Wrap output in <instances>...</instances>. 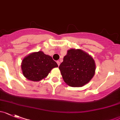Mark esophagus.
<instances>
[{
    "instance_id": "34e87169",
    "label": "esophagus",
    "mask_w": 120,
    "mask_h": 120,
    "mask_svg": "<svg viewBox=\"0 0 120 120\" xmlns=\"http://www.w3.org/2000/svg\"><path fill=\"white\" fill-rule=\"evenodd\" d=\"M57 64H58V66H60V61H57Z\"/></svg>"
}]
</instances>
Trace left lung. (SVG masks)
I'll return each instance as SVG.
<instances>
[{"label": "left lung", "instance_id": "obj_1", "mask_svg": "<svg viewBox=\"0 0 120 120\" xmlns=\"http://www.w3.org/2000/svg\"><path fill=\"white\" fill-rule=\"evenodd\" d=\"M60 69L64 81L72 87H81L94 76L96 65L92 57L81 49H71L60 64Z\"/></svg>", "mask_w": 120, "mask_h": 120}]
</instances>
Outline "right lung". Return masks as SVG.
Masks as SVG:
<instances>
[{
    "instance_id": "add662e5",
    "label": "right lung",
    "mask_w": 120,
    "mask_h": 120,
    "mask_svg": "<svg viewBox=\"0 0 120 120\" xmlns=\"http://www.w3.org/2000/svg\"><path fill=\"white\" fill-rule=\"evenodd\" d=\"M21 70L24 77L32 81H39L47 77L53 68L58 65L51 56L42 51L30 53L24 58Z\"/></svg>"
}]
</instances>
